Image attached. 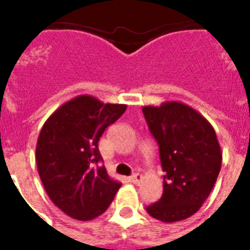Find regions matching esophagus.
Listing matches in <instances>:
<instances>
[{
	"mask_svg": "<svg viewBox=\"0 0 250 250\" xmlns=\"http://www.w3.org/2000/svg\"><path fill=\"white\" fill-rule=\"evenodd\" d=\"M142 179H143V175H142V174H134V175H131L130 177V182H132V184H139Z\"/></svg>",
	"mask_w": 250,
	"mask_h": 250,
	"instance_id": "obj_1",
	"label": "esophagus"
}]
</instances>
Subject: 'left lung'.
I'll list each match as a JSON object with an SVG mask.
<instances>
[{"instance_id": "obj_1", "label": "left lung", "mask_w": 250, "mask_h": 250, "mask_svg": "<svg viewBox=\"0 0 250 250\" xmlns=\"http://www.w3.org/2000/svg\"><path fill=\"white\" fill-rule=\"evenodd\" d=\"M142 111L166 173L162 197L147 206V213L162 222L186 220L198 211L220 174L222 152L214 128L181 102L145 105Z\"/></svg>"}]
</instances>
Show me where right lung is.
Wrapping results in <instances>:
<instances>
[{"label": "right lung", "instance_id": "right-lung-1", "mask_svg": "<svg viewBox=\"0 0 250 250\" xmlns=\"http://www.w3.org/2000/svg\"><path fill=\"white\" fill-rule=\"evenodd\" d=\"M125 108L80 95L59 107L41 128L36 146L41 182L52 202L75 220L103 214L122 186L102 165L98 143Z\"/></svg>", "mask_w": 250, "mask_h": 250}]
</instances>
